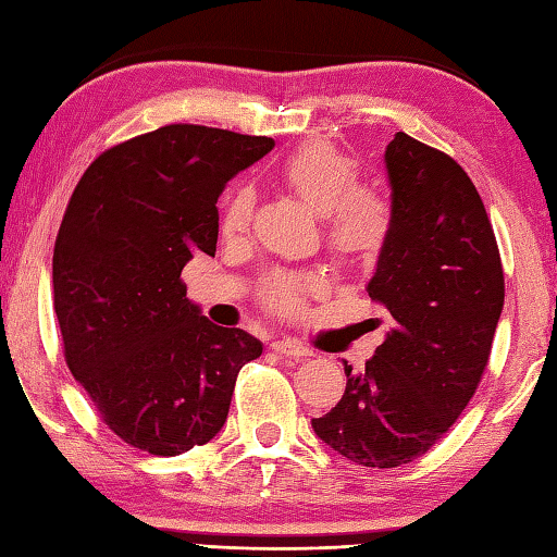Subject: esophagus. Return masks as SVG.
<instances>
[{
    "label": "esophagus",
    "instance_id": "obj_1",
    "mask_svg": "<svg viewBox=\"0 0 557 557\" xmlns=\"http://www.w3.org/2000/svg\"><path fill=\"white\" fill-rule=\"evenodd\" d=\"M272 350H275L277 355H285V357H294V359H307L311 357V350L309 347L299 345L297 341H275L270 345Z\"/></svg>",
    "mask_w": 557,
    "mask_h": 557
}]
</instances>
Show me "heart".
<instances>
[{
    "label": "heart",
    "mask_w": 557,
    "mask_h": 557,
    "mask_svg": "<svg viewBox=\"0 0 557 557\" xmlns=\"http://www.w3.org/2000/svg\"><path fill=\"white\" fill-rule=\"evenodd\" d=\"M277 178L307 202L323 222V244L337 263L372 265L394 234V207L374 185L359 183V163L333 141L309 139L282 159ZM256 198L246 185L228 190L220 207V232L242 236L253 220ZM325 289L319 272L275 270L260 285V301L270 313L294 319L311 297Z\"/></svg>",
    "instance_id": "b5f03b06"
}]
</instances>
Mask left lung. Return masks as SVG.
Listing matches in <instances>:
<instances>
[{"label":"left lung","mask_w":557,"mask_h":557,"mask_svg":"<svg viewBox=\"0 0 557 557\" xmlns=\"http://www.w3.org/2000/svg\"><path fill=\"white\" fill-rule=\"evenodd\" d=\"M394 234L369 297L394 329L313 432L359 466L428 454L466 410L505 304L497 238L473 181L449 154L398 133L386 147Z\"/></svg>","instance_id":"8db88e82"}]
</instances>
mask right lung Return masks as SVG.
<instances>
[{"label":"right lung","mask_w":557,"mask_h":557,"mask_svg":"<svg viewBox=\"0 0 557 557\" xmlns=\"http://www.w3.org/2000/svg\"><path fill=\"white\" fill-rule=\"evenodd\" d=\"M270 137L163 125L106 149L76 183L52 253L64 362L125 444L178 456L226 422L236 376L263 345L185 299L183 265L214 256L224 183Z\"/></svg>","instance_id":"add662e5"}]
</instances>
